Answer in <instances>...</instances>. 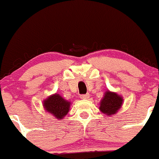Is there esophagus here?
Listing matches in <instances>:
<instances>
[{"mask_svg": "<svg viewBox=\"0 0 159 159\" xmlns=\"http://www.w3.org/2000/svg\"><path fill=\"white\" fill-rule=\"evenodd\" d=\"M80 98L82 99H88L89 98V94H84V95H80Z\"/></svg>", "mask_w": 159, "mask_h": 159, "instance_id": "34e87169", "label": "esophagus"}]
</instances>
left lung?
<instances>
[{"mask_svg":"<svg viewBox=\"0 0 159 159\" xmlns=\"http://www.w3.org/2000/svg\"><path fill=\"white\" fill-rule=\"evenodd\" d=\"M123 99L116 93L106 91L99 105V110L106 116H111L116 114L122 107Z\"/></svg>","mask_w":159,"mask_h":159,"instance_id":"left-lung-1","label":"left lung"}]
</instances>
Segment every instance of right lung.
Wrapping results in <instances>:
<instances>
[{"mask_svg": "<svg viewBox=\"0 0 159 159\" xmlns=\"http://www.w3.org/2000/svg\"><path fill=\"white\" fill-rule=\"evenodd\" d=\"M43 103L45 110L58 119H63L70 110V101L64 99L57 93L51 95L47 99H44Z\"/></svg>", "mask_w": 159, "mask_h": 159, "instance_id": "right-lung-1", "label": "right lung"}]
</instances>
